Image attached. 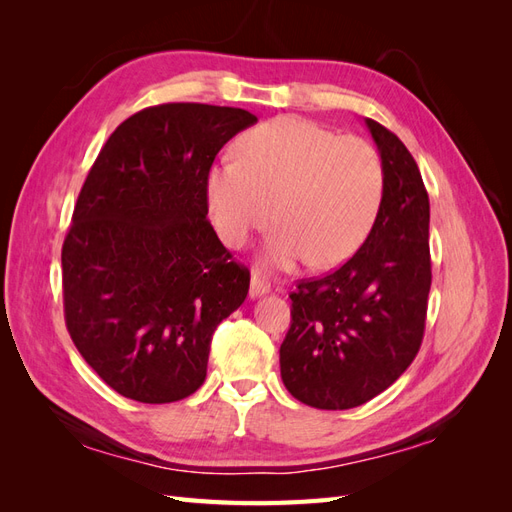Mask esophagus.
<instances>
[{"instance_id": "34e87169", "label": "esophagus", "mask_w": 512, "mask_h": 512, "mask_svg": "<svg viewBox=\"0 0 512 512\" xmlns=\"http://www.w3.org/2000/svg\"><path fill=\"white\" fill-rule=\"evenodd\" d=\"M271 290V284L262 277L258 271H252V280H250V297L258 299L262 294H267Z\"/></svg>"}]
</instances>
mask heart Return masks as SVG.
<instances>
[{"label":"heart","instance_id":"heart-1","mask_svg":"<svg viewBox=\"0 0 512 512\" xmlns=\"http://www.w3.org/2000/svg\"><path fill=\"white\" fill-rule=\"evenodd\" d=\"M237 160L207 173V205L222 241L243 247L275 215L265 265L329 269L348 260L374 228L384 198L378 149L301 117L245 132Z\"/></svg>","mask_w":512,"mask_h":512}]
</instances>
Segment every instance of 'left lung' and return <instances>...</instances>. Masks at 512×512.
<instances>
[{
    "instance_id": "1",
    "label": "left lung",
    "mask_w": 512,
    "mask_h": 512,
    "mask_svg": "<svg viewBox=\"0 0 512 512\" xmlns=\"http://www.w3.org/2000/svg\"><path fill=\"white\" fill-rule=\"evenodd\" d=\"M365 126L384 164L378 220L342 267L299 282L280 348L288 393L320 410L356 408L389 389L425 333L429 196L406 145L374 119Z\"/></svg>"
}]
</instances>
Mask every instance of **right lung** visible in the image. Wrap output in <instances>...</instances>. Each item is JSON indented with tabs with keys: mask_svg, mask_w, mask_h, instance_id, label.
<instances>
[{
	"mask_svg": "<svg viewBox=\"0 0 512 512\" xmlns=\"http://www.w3.org/2000/svg\"><path fill=\"white\" fill-rule=\"evenodd\" d=\"M258 119L230 106H149L108 136L61 247L64 314L87 365L119 395L170 404L207 376L213 331L250 271L207 220L218 151Z\"/></svg>",
	"mask_w": 512,
	"mask_h": 512,
	"instance_id": "obj_1",
	"label": "right lung"
}]
</instances>
